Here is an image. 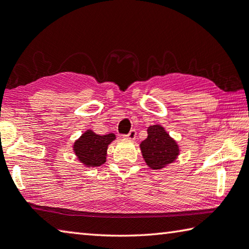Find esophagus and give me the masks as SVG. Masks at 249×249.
Returning a JSON list of instances; mask_svg holds the SVG:
<instances>
[{
	"label": "esophagus",
	"instance_id": "1",
	"mask_svg": "<svg viewBox=\"0 0 249 249\" xmlns=\"http://www.w3.org/2000/svg\"><path fill=\"white\" fill-rule=\"evenodd\" d=\"M126 140H129V141H135V139H136V131L135 129H132L131 132H129L127 135H125L124 136Z\"/></svg>",
	"mask_w": 249,
	"mask_h": 249
}]
</instances>
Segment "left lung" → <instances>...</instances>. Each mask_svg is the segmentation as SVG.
<instances>
[{
  "label": "left lung",
  "mask_w": 249,
  "mask_h": 249,
  "mask_svg": "<svg viewBox=\"0 0 249 249\" xmlns=\"http://www.w3.org/2000/svg\"><path fill=\"white\" fill-rule=\"evenodd\" d=\"M147 139L140 147L146 165L152 169H163L174 163L179 155V146L161 125L147 128Z\"/></svg>",
  "instance_id": "1"
}]
</instances>
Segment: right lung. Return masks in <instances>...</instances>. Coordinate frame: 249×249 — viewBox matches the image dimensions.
<instances>
[{"label": "right lung", "instance_id": "obj_1", "mask_svg": "<svg viewBox=\"0 0 249 249\" xmlns=\"http://www.w3.org/2000/svg\"><path fill=\"white\" fill-rule=\"evenodd\" d=\"M115 139L113 133L98 135L92 129H88L74 142L73 151L77 160L86 167L101 166L106 161L108 145Z\"/></svg>", "mask_w": 249, "mask_h": 249}]
</instances>
